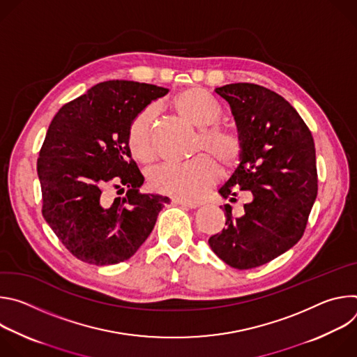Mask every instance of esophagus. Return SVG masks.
<instances>
[{"label":"esophagus","mask_w":357,"mask_h":357,"mask_svg":"<svg viewBox=\"0 0 357 357\" xmlns=\"http://www.w3.org/2000/svg\"><path fill=\"white\" fill-rule=\"evenodd\" d=\"M172 203H174V205H179V206H183V208H188V209H195V208L199 206L196 202L183 200V199H178V197H174V199H172Z\"/></svg>","instance_id":"esophagus-1"}]
</instances>
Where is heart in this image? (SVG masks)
<instances>
[{
	"instance_id": "obj_1",
	"label": "heart",
	"mask_w": 357,
	"mask_h": 357,
	"mask_svg": "<svg viewBox=\"0 0 357 357\" xmlns=\"http://www.w3.org/2000/svg\"><path fill=\"white\" fill-rule=\"evenodd\" d=\"M171 105L181 119L199 128L195 152H206L225 169L237 165L243 141L236 131L218 124L223 117V106L216 97L200 87H189L179 91ZM151 120V112L144 110L132 119L127 131L131 155L142 164L154 160ZM211 157L200 154L182 164H164L151 171L148 182L157 192L178 199H197L218 181V167Z\"/></svg>"
}]
</instances>
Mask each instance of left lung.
I'll use <instances>...</instances> for the list:
<instances>
[{"label":"left lung","mask_w":357,"mask_h":357,"mask_svg":"<svg viewBox=\"0 0 357 357\" xmlns=\"http://www.w3.org/2000/svg\"><path fill=\"white\" fill-rule=\"evenodd\" d=\"M230 105L243 141L240 165L219 193L230 202L244 192V215L209 238L216 256L233 268L270 263L295 245L318 193L315 144L308 126L275 91L252 83L215 89Z\"/></svg>","instance_id":"left-lung-1"}]
</instances>
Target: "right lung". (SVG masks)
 <instances>
[{"instance_id": "1", "label": "right lung", "mask_w": 357, "mask_h": 357, "mask_svg": "<svg viewBox=\"0 0 357 357\" xmlns=\"http://www.w3.org/2000/svg\"><path fill=\"white\" fill-rule=\"evenodd\" d=\"M167 93L146 83L103 82L50 123L36 165L42 215L76 259L94 266L128 260L169 202L139 192L144 176L127 145L132 119ZM123 185L126 196L110 201L108 189Z\"/></svg>"}]
</instances>
